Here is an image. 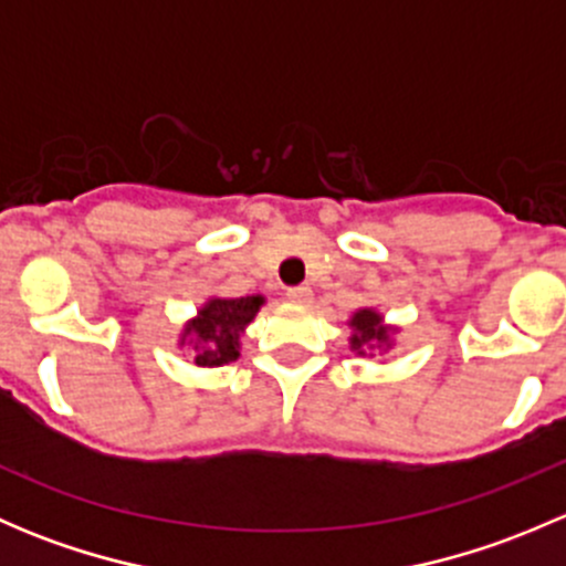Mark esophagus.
Segmentation results:
<instances>
[{
    "mask_svg": "<svg viewBox=\"0 0 566 566\" xmlns=\"http://www.w3.org/2000/svg\"><path fill=\"white\" fill-rule=\"evenodd\" d=\"M287 301H293V304H310L312 287H306V284H298V287H287Z\"/></svg>",
    "mask_w": 566,
    "mask_h": 566,
    "instance_id": "1",
    "label": "esophagus"
}]
</instances>
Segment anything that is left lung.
Segmentation results:
<instances>
[{
    "label": "left lung",
    "mask_w": 566,
    "mask_h": 566,
    "mask_svg": "<svg viewBox=\"0 0 566 566\" xmlns=\"http://www.w3.org/2000/svg\"><path fill=\"white\" fill-rule=\"evenodd\" d=\"M350 350L358 356H367V350H375V345H389L391 331L384 325V317L375 310H358L350 319Z\"/></svg>",
    "instance_id": "8db88e82"
}]
</instances>
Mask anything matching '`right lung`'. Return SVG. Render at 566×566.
<instances>
[{
  "mask_svg": "<svg viewBox=\"0 0 566 566\" xmlns=\"http://www.w3.org/2000/svg\"><path fill=\"white\" fill-rule=\"evenodd\" d=\"M265 304L262 295H247V298H210L199 310V315L182 331V345H193V364L197 367H224L235 361L241 353L243 328L254 319L260 306Z\"/></svg>",
  "mask_w": 566,
  "mask_h": 566,
  "instance_id": "1",
  "label": "right lung"
}]
</instances>
